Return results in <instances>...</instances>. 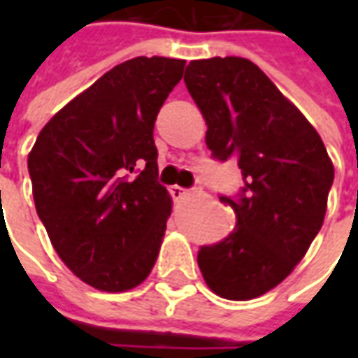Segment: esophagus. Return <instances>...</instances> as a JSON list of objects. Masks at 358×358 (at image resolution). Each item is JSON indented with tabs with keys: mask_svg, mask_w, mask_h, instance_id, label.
Wrapping results in <instances>:
<instances>
[{
	"mask_svg": "<svg viewBox=\"0 0 358 358\" xmlns=\"http://www.w3.org/2000/svg\"><path fill=\"white\" fill-rule=\"evenodd\" d=\"M187 194V189L186 187H182V186H172L171 187V195H172V199H182L184 195Z\"/></svg>",
	"mask_w": 358,
	"mask_h": 358,
	"instance_id": "esophagus-1",
	"label": "esophagus"
}]
</instances>
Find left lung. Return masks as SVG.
I'll return each instance as SVG.
<instances>
[{
    "label": "left lung",
    "mask_w": 358,
    "mask_h": 358,
    "mask_svg": "<svg viewBox=\"0 0 358 358\" xmlns=\"http://www.w3.org/2000/svg\"><path fill=\"white\" fill-rule=\"evenodd\" d=\"M184 82L207 120L213 159H236L243 176L238 194L218 195L236 228L201 245L197 263L217 295L255 299L289 276L316 238L334 164L313 124L249 59L192 61Z\"/></svg>",
    "instance_id": "1"
}]
</instances>
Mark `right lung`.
Listing matches in <instances>:
<instances>
[{"label": "right lung", "instance_id": "add662e5", "mask_svg": "<svg viewBox=\"0 0 358 358\" xmlns=\"http://www.w3.org/2000/svg\"><path fill=\"white\" fill-rule=\"evenodd\" d=\"M184 66L120 63L66 103L28 155L38 217L61 261L95 289H132L157 261L171 195L157 182L153 128Z\"/></svg>", "mask_w": 358, "mask_h": 358}]
</instances>
